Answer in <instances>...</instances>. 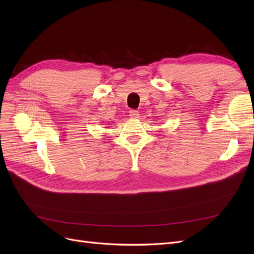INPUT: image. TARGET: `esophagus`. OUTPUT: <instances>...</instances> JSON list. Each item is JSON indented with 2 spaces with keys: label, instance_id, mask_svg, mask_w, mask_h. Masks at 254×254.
I'll use <instances>...</instances> for the list:
<instances>
[{
  "label": "esophagus",
  "instance_id": "1",
  "mask_svg": "<svg viewBox=\"0 0 254 254\" xmlns=\"http://www.w3.org/2000/svg\"><path fill=\"white\" fill-rule=\"evenodd\" d=\"M139 111L137 110H130L129 111V117L131 118V119H137L139 118Z\"/></svg>",
  "mask_w": 254,
  "mask_h": 254
}]
</instances>
